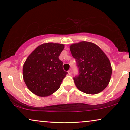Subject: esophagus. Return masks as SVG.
<instances>
[{"label": "esophagus", "mask_w": 130, "mask_h": 130, "mask_svg": "<svg viewBox=\"0 0 130 130\" xmlns=\"http://www.w3.org/2000/svg\"><path fill=\"white\" fill-rule=\"evenodd\" d=\"M68 74H69V75H71V74H72V70H71V69H70V70H68Z\"/></svg>", "instance_id": "34e87169"}]
</instances>
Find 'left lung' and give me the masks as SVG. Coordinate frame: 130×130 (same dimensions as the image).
<instances>
[{
	"mask_svg": "<svg viewBox=\"0 0 130 130\" xmlns=\"http://www.w3.org/2000/svg\"><path fill=\"white\" fill-rule=\"evenodd\" d=\"M70 50L79 69V75L73 77L78 89L89 95L102 92L109 84L112 75L111 63L104 51L87 41L73 44Z\"/></svg>",
	"mask_w": 130,
	"mask_h": 130,
	"instance_id": "obj_1",
	"label": "left lung"
}]
</instances>
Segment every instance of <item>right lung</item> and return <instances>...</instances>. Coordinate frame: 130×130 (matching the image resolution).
<instances>
[{
    "instance_id": "obj_1",
    "label": "right lung",
    "mask_w": 130,
    "mask_h": 130,
    "mask_svg": "<svg viewBox=\"0 0 130 130\" xmlns=\"http://www.w3.org/2000/svg\"><path fill=\"white\" fill-rule=\"evenodd\" d=\"M63 44H43L26 58L23 66V77L30 91L38 96L51 95L59 89L67 74L63 69L59 56Z\"/></svg>"
}]
</instances>
